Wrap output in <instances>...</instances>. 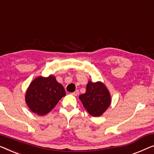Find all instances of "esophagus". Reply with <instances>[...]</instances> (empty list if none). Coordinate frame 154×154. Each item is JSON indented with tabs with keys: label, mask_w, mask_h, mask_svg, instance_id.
I'll return each instance as SVG.
<instances>
[{
	"label": "esophagus",
	"mask_w": 154,
	"mask_h": 154,
	"mask_svg": "<svg viewBox=\"0 0 154 154\" xmlns=\"http://www.w3.org/2000/svg\"><path fill=\"white\" fill-rule=\"evenodd\" d=\"M72 95V96H77L78 94H79V91L78 90H76L75 91H74V92H72V94H71Z\"/></svg>",
	"instance_id": "esophagus-1"
}]
</instances>
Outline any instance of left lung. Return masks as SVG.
Instances as JSON below:
<instances>
[{
  "label": "left lung",
  "instance_id": "left-lung-1",
  "mask_svg": "<svg viewBox=\"0 0 154 154\" xmlns=\"http://www.w3.org/2000/svg\"><path fill=\"white\" fill-rule=\"evenodd\" d=\"M84 107L93 116L103 114L111 103L109 93L101 82H88L86 93L79 96Z\"/></svg>",
  "mask_w": 154,
  "mask_h": 154
}]
</instances>
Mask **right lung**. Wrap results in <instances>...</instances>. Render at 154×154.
<instances>
[{"label": "right lung", "instance_id": "add662e5", "mask_svg": "<svg viewBox=\"0 0 154 154\" xmlns=\"http://www.w3.org/2000/svg\"><path fill=\"white\" fill-rule=\"evenodd\" d=\"M66 94L63 86L54 76L39 77L30 84L26 102L32 112L43 116L49 113Z\"/></svg>", "mask_w": 154, "mask_h": 154}]
</instances>
